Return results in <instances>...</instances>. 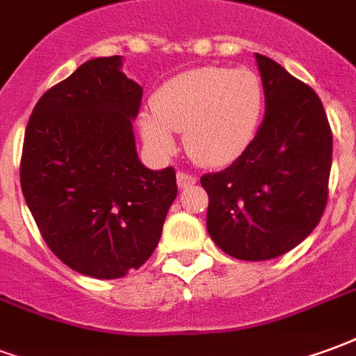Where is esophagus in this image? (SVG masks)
Listing matches in <instances>:
<instances>
[{"label": "esophagus", "instance_id": "1", "mask_svg": "<svg viewBox=\"0 0 356 356\" xmlns=\"http://www.w3.org/2000/svg\"><path fill=\"white\" fill-rule=\"evenodd\" d=\"M197 181V178L193 175H188V172H178L176 175V184H178V188L186 189L189 186H193Z\"/></svg>", "mask_w": 356, "mask_h": 356}]
</instances>
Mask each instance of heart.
Segmentation results:
<instances>
[{"mask_svg": "<svg viewBox=\"0 0 356 356\" xmlns=\"http://www.w3.org/2000/svg\"><path fill=\"white\" fill-rule=\"evenodd\" d=\"M142 111L138 129L157 153L175 152V134L203 167H224L252 144L264 113V85L250 68L188 70L163 83Z\"/></svg>", "mask_w": 356, "mask_h": 356, "instance_id": "heart-1", "label": "heart"}]
</instances>
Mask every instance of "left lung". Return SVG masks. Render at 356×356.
<instances>
[{"label": "left lung", "instance_id": "1", "mask_svg": "<svg viewBox=\"0 0 356 356\" xmlns=\"http://www.w3.org/2000/svg\"><path fill=\"white\" fill-rule=\"evenodd\" d=\"M266 118L246 152L204 175L207 229L225 254L264 261L286 254L318 224L328 199L332 131L321 98L256 53Z\"/></svg>", "mask_w": 356, "mask_h": 356}]
</instances>
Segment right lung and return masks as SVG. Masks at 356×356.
Wrapping results in <instances>:
<instances>
[{
    "instance_id": "1",
    "label": "right lung",
    "mask_w": 356,
    "mask_h": 356,
    "mask_svg": "<svg viewBox=\"0 0 356 356\" xmlns=\"http://www.w3.org/2000/svg\"><path fill=\"white\" fill-rule=\"evenodd\" d=\"M121 62L92 58L47 90L20 159L22 193L45 243L95 279H119L146 264L178 193L175 168L140 163L132 121L142 87Z\"/></svg>"
}]
</instances>
